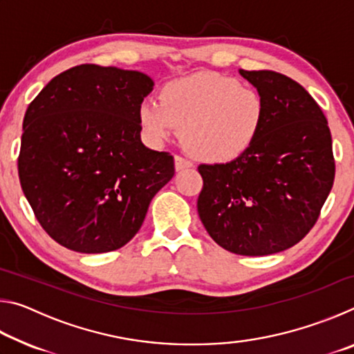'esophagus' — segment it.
<instances>
[{"instance_id":"esophagus-1","label":"esophagus","mask_w":354,"mask_h":354,"mask_svg":"<svg viewBox=\"0 0 354 354\" xmlns=\"http://www.w3.org/2000/svg\"><path fill=\"white\" fill-rule=\"evenodd\" d=\"M190 167H192V162L189 159H184L183 156H175V169H176V171L190 169Z\"/></svg>"}]
</instances>
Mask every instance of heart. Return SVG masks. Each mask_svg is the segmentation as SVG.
<instances>
[{
    "label": "heart",
    "mask_w": 354,
    "mask_h": 354,
    "mask_svg": "<svg viewBox=\"0 0 354 354\" xmlns=\"http://www.w3.org/2000/svg\"><path fill=\"white\" fill-rule=\"evenodd\" d=\"M266 112V101L254 87L203 71L167 82L159 92V103L143 101L139 123L154 142L169 139L181 128L183 143L195 158L225 164L251 148Z\"/></svg>",
    "instance_id": "1"
}]
</instances>
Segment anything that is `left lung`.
I'll use <instances>...</instances> for the list:
<instances>
[{
	"instance_id": "8db88e82",
	"label": "left lung",
	"mask_w": 354,
	"mask_h": 354,
	"mask_svg": "<svg viewBox=\"0 0 354 354\" xmlns=\"http://www.w3.org/2000/svg\"><path fill=\"white\" fill-rule=\"evenodd\" d=\"M266 101V122L247 153L201 164L198 215L221 248L267 256L293 247L319 218L334 183L333 140L315 100L277 71L239 70Z\"/></svg>"
}]
</instances>
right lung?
<instances>
[{
  "mask_svg": "<svg viewBox=\"0 0 354 354\" xmlns=\"http://www.w3.org/2000/svg\"><path fill=\"white\" fill-rule=\"evenodd\" d=\"M145 73L84 64L46 84L23 120L19 176L41 227L62 247L122 248L153 196L175 175L173 156L142 143Z\"/></svg>",
  "mask_w": 354,
  "mask_h": 354,
  "instance_id": "add662e5",
  "label": "right lung"
}]
</instances>
